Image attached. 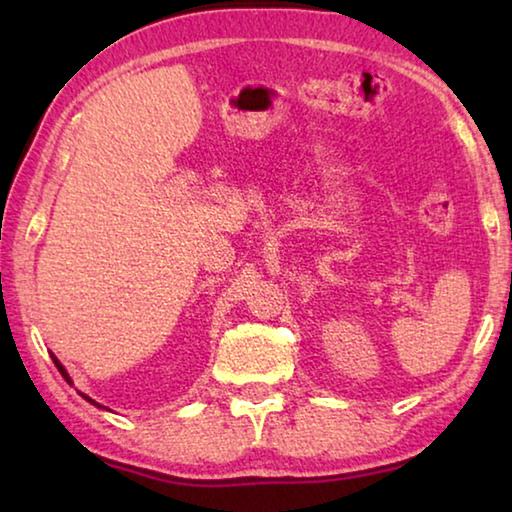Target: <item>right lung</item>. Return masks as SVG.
Wrapping results in <instances>:
<instances>
[{
  "label": "right lung",
  "instance_id": "1",
  "mask_svg": "<svg viewBox=\"0 0 512 512\" xmlns=\"http://www.w3.org/2000/svg\"><path fill=\"white\" fill-rule=\"evenodd\" d=\"M51 359H54V363H56V368H58V372H60V375H63L65 377V381H67V384H72V379H69V375H67V370H65V366H63V363H60L56 357H54V354H51ZM83 395V393H81ZM85 397V400H88V402H92L94 406H101V404H97V402H94V400H90V397L88 395H83ZM101 409H106V406H101Z\"/></svg>",
  "mask_w": 512,
  "mask_h": 512
}]
</instances>
